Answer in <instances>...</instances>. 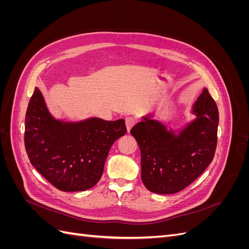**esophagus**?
Returning a JSON list of instances; mask_svg holds the SVG:
<instances>
[{"mask_svg":"<svg viewBox=\"0 0 249 249\" xmlns=\"http://www.w3.org/2000/svg\"><path fill=\"white\" fill-rule=\"evenodd\" d=\"M137 123V118L136 117H133V116H129L125 118V125H126V129L127 131H130L132 129V126Z\"/></svg>","mask_w":249,"mask_h":249,"instance_id":"esophagus-1","label":"esophagus"}]
</instances>
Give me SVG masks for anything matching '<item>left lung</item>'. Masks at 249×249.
<instances>
[{
    "instance_id": "left-lung-1",
    "label": "left lung",
    "mask_w": 249,
    "mask_h": 249,
    "mask_svg": "<svg viewBox=\"0 0 249 249\" xmlns=\"http://www.w3.org/2000/svg\"><path fill=\"white\" fill-rule=\"evenodd\" d=\"M197 118L177 135L162 124L143 118L131 134L141 153V178L147 190L173 194L194 182L212 162L219 113L205 88L193 106Z\"/></svg>"
}]
</instances>
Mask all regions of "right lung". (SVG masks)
<instances>
[{
	"mask_svg": "<svg viewBox=\"0 0 249 249\" xmlns=\"http://www.w3.org/2000/svg\"><path fill=\"white\" fill-rule=\"evenodd\" d=\"M124 119L56 120L35 87L25 118V146L31 164L57 189L84 191L99 182L109 150L124 136Z\"/></svg>",
	"mask_w": 249,
	"mask_h": 249,
	"instance_id": "right-lung-1",
	"label": "right lung"
}]
</instances>
